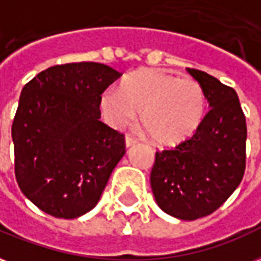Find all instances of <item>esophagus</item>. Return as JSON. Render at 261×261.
Instances as JSON below:
<instances>
[{
	"label": "esophagus",
	"instance_id": "34e87169",
	"mask_svg": "<svg viewBox=\"0 0 261 261\" xmlns=\"http://www.w3.org/2000/svg\"><path fill=\"white\" fill-rule=\"evenodd\" d=\"M138 143V139H135L133 136H130V135H128L126 138H125V144H126V147H130V146H133V144Z\"/></svg>",
	"mask_w": 261,
	"mask_h": 261
}]
</instances>
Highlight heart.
<instances>
[{
    "label": "heart",
    "mask_w": 261,
    "mask_h": 261,
    "mask_svg": "<svg viewBox=\"0 0 261 261\" xmlns=\"http://www.w3.org/2000/svg\"><path fill=\"white\" fill-rule=\"evenodd\" d=\"M206 96L200 83L160 69L139 70L110 89L101 111L114 128L130 126L140 111V123L154 143L174 147L195 135L206 117Z\"/></svg>",
    "instance_id": "b5f03b06"
}]
</instances>
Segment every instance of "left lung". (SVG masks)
I'll use <instances>...</instances> for the list:
<instances>
[{
  "instance_id": "1",
  "label": "left lung",
  "mask_w": 261,
  "mask_h": 261,
  "mask_svg": "<svg viewBox=\"0 0 261 261\" xmlns=\"http://www.w3.org/2000/svg\"><path fill=\"white\" fill-rule=\"evenodd\" d=\"M188 72L200 83L210 111L189 140L155 151L150 184L161 210L192 221L214 213L241 184L248 128L237 91L203 70Z\"/></svg>"
}]
</instances>
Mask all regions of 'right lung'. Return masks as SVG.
<instances>
[{
	"label": "right lung",
	"instance_id": "obj_1",
	"mask_svg": "<svg viewBox=\"0 0 261 261\" xmlns=\"http://www.w3.org/2000/svg\"><path fill=\"white\" fill-rule=\"evenodd\" d=\"M121 76L104 64L73 62L40 72L22 89L12 122L15 176L47 214H86L123 157V135L100 121L101 94Z\"/></svg>",
	"mask_w": 261,
	"mask_h": 261
}]
</instances>
